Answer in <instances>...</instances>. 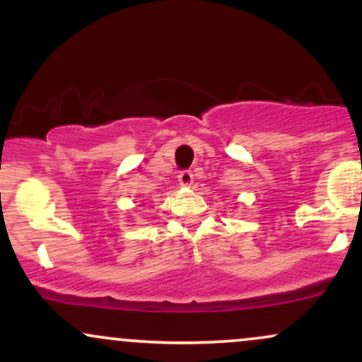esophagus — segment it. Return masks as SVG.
Returning a JSON list of instances; mask_svg holds the SVG:
<instances>
[{"label": "esophagus", "instance_id": "34e87169", "mask_svg": "<svg viewBox=\"0 0 362 362\" xmlns=\"http://www.w3.org/2000/svg\"><path fill=\"white\" fill-rule=\"evenodd\" d=\"M178 182H180L182 187H190L194 184V175L192 172H189V170H185V172H182L180 175H178Z\"/></svg>", "mask_w": 362, "mask_h": 362}]
</instances>
